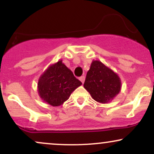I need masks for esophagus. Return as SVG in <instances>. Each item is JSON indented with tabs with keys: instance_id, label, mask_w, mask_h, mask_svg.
<instances>
[{
	"instance_id": "1",
	"label": "esophagus",
	"mask_w": 154,
	"mask_h": 154,
	"mask_svg": "<svg viewBox=\"0 0 154 154\" xmlns=\"http://www.w3.org/2000/svg\"><path fill=\"white\" fill-rule=\"evenodd\" d=\"M85 79V76H81V77H79V80H80L82 83H84Z\"/></svg>"
}]
</instances>
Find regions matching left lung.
Segmentation results:
<instances>
[{
    "mask_svg": "<svg viewBox=\"0 0 154 154\" xmlns=\"http://www.w3.org/2000/svg\"><path fill=\"white\" fill-rule=\"evenodd\" d=\"M84 88L95 100L106 103L119 93L121 82L118 75L103 63L93 61L86 75Z\"/></svg>",
    "mask_w": 154,
    "mask_h": 154,
    "instance_id": "left-lung-1",
    "label": "left lung"
}]
</instances>
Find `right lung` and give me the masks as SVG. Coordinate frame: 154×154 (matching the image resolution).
Returning <instances> with one entry per match:
<instances>
[{"instance_id": "right-lung-1", "label": "right lung", "mask_w": 154, "mask_h": 154, "mask_svg": "<svg viewBox=\"0 0 154 154\" xmlns=\"http://www.w3.org/2000/svg\"><path fill=\"white\" fill-rule=\"evenodd\" d=\"M82 82L70 69L59 61L43 73L38 81V93L43 100L57 106L69 98L71 93Z\"/></svg>"}]
</instances>
